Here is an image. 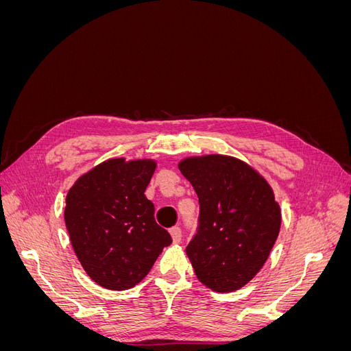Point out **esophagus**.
I'll return each mask as SVG.
<instances>
[{
	"mask_svg": "<svg viewBox=\"0 0 351 351\" xmlns=\"http://www.w3.org/2000/svg\"><path fill=\"white\" fill-rule=\"evenodd\" d=\"M169 232H171L173 241L174 243H180V240H182V228H180V227H173L171 230H169Z\"/></svg>",
	"mask_w": 351,
	"mask_h": 351,
	"instance_id": "esophagus-1",
	"label": "esophagus"
}]
</instances>
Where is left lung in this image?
I'll use <instances>...</instances> for the list:
<instances>
[{"mask_svg":"<svg viewBox=\"0 0 351 351\" xmlns=\"http://www.w3.org/2000/svg\"><path fill=\"white\" fill-rule=\"evenodd\" d=\"M178 168L199 197L196 234L186 247L195 274L218 293L241 289L267 262L280 232L269 184L232 156L187 158Z\"/></svg>","mask_w":351,"mask_h":351,"instance_id":"8db88e82","label":"left lung"}]
</instances>
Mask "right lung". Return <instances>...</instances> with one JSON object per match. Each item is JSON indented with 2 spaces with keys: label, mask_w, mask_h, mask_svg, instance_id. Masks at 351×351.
Wrapping results in <instances>:
<instances>
[{
  "label": "right lung",
  "mask_w": 351,
  "mask_h": 351,
  "mask_svg": "<svg viewBox=\"0 0 351 351\" xmlns=\"http://www.w3.org/2000/svg\"><path fill=\"white\" fill-rule=\"evenodd\" d=\"M155 167L146 159H108L69 190L64 221L71 246L104 289L121 291L139 284L173 241L145 196Z\"/></svg>",
  "instance_id": "1"
}]
</instances>
